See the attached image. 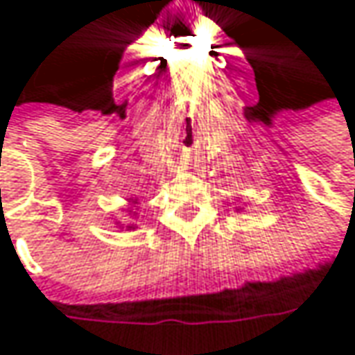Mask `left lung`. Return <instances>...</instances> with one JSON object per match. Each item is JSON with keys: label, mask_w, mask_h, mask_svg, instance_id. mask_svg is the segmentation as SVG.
Returning <instances> with one entry per match:
<instances>
[{"label": "left lung", "mask_w": 355, "mask_h": 355, "mask_svg": "<svg viewBox=\"0 0 355 355\" xmlns=\"http://www.w3.org/2000/svg\"><path fill=\"white\" fill-rule=\"evenodd\" d=\"M236 211H242V207H239V209H236Z\"/></svg>", "instance_id": "obj_1"}]
</instances>
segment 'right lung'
I'll return each instance as SVG.
<instances>
[{
  "mask_svg": "<svg viewBox=\"0 0 355 355\" xmlns=\"http://www.w3.org/2000/svg\"><path fill=\"white\" fill-rule=\"evenodd\" d=\"M137 203H139V199H137V197H130V199H128V207H127V211H128V215H132V207H137ZM135 215H137V213H135ZM132 215V216H135ZM121 228H127V230H135V225H127V227H121Z\"/></svg>",
  "mask_w": 355,
  "mask_h": 355,
  "instance_id": "add662e5",
  "label": "right lung"
}]
</instances>
